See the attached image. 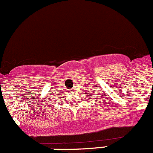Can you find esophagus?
Returning a JSON list of instances; mask_svg holds the SVG:
<instances>
[{
  "label": "esophagus",
  "instance_id": "1",
  "mask_svg": "<svg viewBox=\"0 0 153 153\" xmlns=\"http://www.w3.org/2000/svg\"><path fill=\"white\" fill-rule=\"evenodd\" d=\"M70 91H72H72H74V90H73V89H72V90H70Z\"/></svg>",
  "mask_w": 153,
  "mask_h": 153
}]
</instances>
